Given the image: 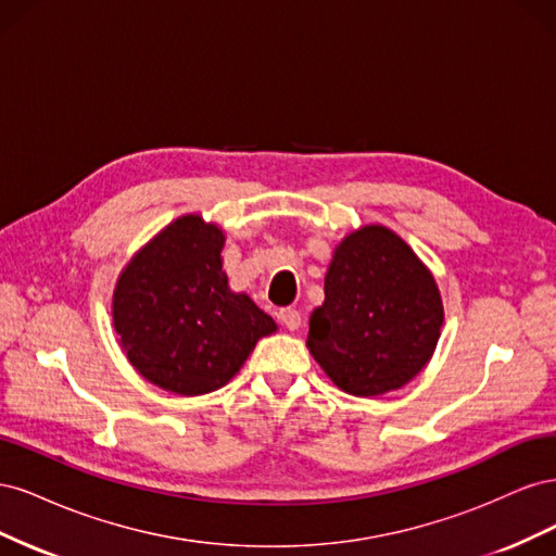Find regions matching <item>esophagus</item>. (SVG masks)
Here are the masks:
<instances>
[{
  "label": "esophagus",
  "instance_id": "1",
  "mask_svg": "<svg viewBox=\"0 0 556 556\" xmlns=\"http://www.w3.org/2000/svg\"><path fill=\"white\" fill-rule=\"evenodd\" d=\"M280 323L290 331H296L301 327V313L296 308H282L280 311Z\"/></svg>",
  "mask_w": 556,
  "mask_h": 556
}]
</instances>
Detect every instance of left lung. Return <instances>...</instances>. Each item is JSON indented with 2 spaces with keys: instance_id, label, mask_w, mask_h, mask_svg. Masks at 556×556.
I'll return each mask as SVG.
<instances>
[{
  "instance_id": "1",
  "label": "left lung",
  "mask_w": 556,
  "mask_h": 556,
  "mask_svg": "<svg viewBox=\"0 0 556 556\" xmlns=\"http://www.w3.org/2000/svg\"><path fill=\"white\" fill-rule=\"evenodd\" d=\"M443 319L429 266L390 227L364 225L333 248L306 345L339 390L380 396L429 364Z\"/></svg>"
}]
</instances>
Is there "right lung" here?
Wrapping results in <instances>:
<instances>
[{
	"label": "right lung",
	"mask_w": 556,
	"mask_h": 556,
	"mask_svg": "<svg viewBox=\"0 0 556 556\" xmlns=\"http://www.w3.org/2000/svg\"><path fill=\"white\" fill-rule=\"evenodd\" d=\"M225 231L199 213L176 217L125 264L111 299L113 329L148 382L180 396L220 390L264 336L278 331L223 268Z\"/></svg>",
	"instance_id": "1"
}]
</instances>
